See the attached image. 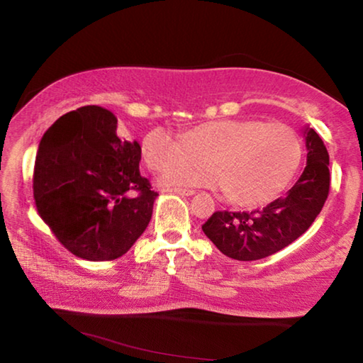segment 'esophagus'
Wrapping results in <instances>:
<instances>
[{"label": "esophagus", "instance_id": "34e87169", "mask_svg": "<svg viewBox=\"0 0 363 363\" xmlns=\"http://www.w3.org/2000/svg\"><path fill=\"white\" fill-rule=\"evenodd\" d=\"M169 191H172V194H176V195H181V196L195 195V190H189V189H172Z\"/></svg>", "mask_w": 363, "mask_h": 363}]
</instances>
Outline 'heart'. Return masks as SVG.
Here are the masks:
<instances>
[{
  "mask_svg": "<svg viewBox=\"0 0 363 363\" xmlns=\"http://www.w3.org/2000/svg\"><path fill=\"white\" fill-rule=\"evenodd\" d=\"M142 156L152 172L177 167L160 177L162 187L225 190L234 204L259 207L290 186L303 159V142L284 123L215 120L190 128L182 138L154 128L143 137ZM203 160L213 165L199 164Z\"/></svg>",
  "mask_w": 363,
  "mask_h": 363,
  "instance_id": "b5f03b06",
  "label": "heart"
}]
</instances>
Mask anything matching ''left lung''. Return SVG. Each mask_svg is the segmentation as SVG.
<instances>
[{"label":"left lung","mask_w":363,"mask_h":363,"mask_svg":"<svg viewBox=\"0 0 363 363\" xmlns=\"http://www.w3.org/2000/svg\"><path fill=\"white\" fill-rule=\"evenodd\" d=\"M307 165L287 195L262 211L215 212L203 225L204 234L235 260H259L284 250L303 235L318 217L329 195V154L321 137L304 129Z\"/></svg>","instance_id":"8db88e82"}]
</instances>
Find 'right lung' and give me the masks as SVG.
Masks as SVG:
<instances>
[{
	"instance_id": "1",
	"label": "right lung",
	"mask_w": 363,
	"mask_h": 363,
	"mask_svg": "<svg viewBox=\"0 0 363 363\" xmlns=\"http://www.w3.org/2000/svg\"><path fill=\"white\" fill-rule=\"evenodd\" d=\"M142 148L121 140L99 106L62 115L43 134L34 167L38 215L68 251L91 262L121 257L152 215L157 191L140 174Z\"/></svg>"
}]
</instances>
